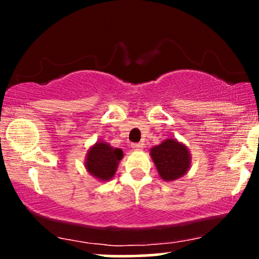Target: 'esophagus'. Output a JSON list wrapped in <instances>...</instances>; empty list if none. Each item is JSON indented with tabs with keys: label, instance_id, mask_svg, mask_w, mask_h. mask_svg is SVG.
<instances>
[{
	"label": "esophagus",
	"instance_id": "1",
	"mask_svg": "<svg viewBox=\"0 0 259 259\" xmlns=\"http://www.w3.org/2000/svg\"><path fill=\"white\" fill-rule=\"evenodd\" d=\"M132 147H133V150H135V151H141L144 146H142V144H133Z\"/></svg>",
	"mask_w": 259,
	"mask_h": 259
}]
</instances>
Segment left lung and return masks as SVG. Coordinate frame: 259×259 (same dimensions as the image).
Wrapping results in <instances>:
<instances>
[{
    "label": "left lung",
    "mask_w": 259,
    "mask_h": 259,
    "mask_svg": "<svg viewBox=\"0 0 259 259\" xmlns=\"http://www.w3.org/2000/svg\"><path fill=\"white\" fill-rule=\"evenodd\" d=\"M150 154L159 177L164 181L178 180L191 167L189 147L177 139H165L159 145L151 148Z\"/></svg>",
    "instance_id": "8db88e82"
}]
</instances>
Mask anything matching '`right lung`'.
Segmentation results:
<instances>
[{"label":"right lung","mask_w":259,"mask_h":259,"mask_svg":"<svg viewBox=\"0 0 259 259\" xmlns=\"http://www.w3.org/2000/svg\"><path fill=\"white\" fill-rule=\"evenodd\" d=\"M123 151L99 140L88 150L85 157V169L89 174L100 181H108L115 175Z\"/></svg>","instance_id":"add662e5"}]
</instances>
